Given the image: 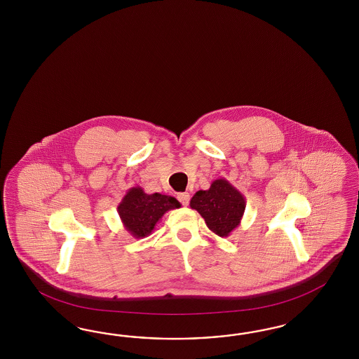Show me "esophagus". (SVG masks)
I'll return each mask as SVG.
<instances>
[{"label":"esophagus","mask_w":359,"mask_h":359,"mask_svg":"<svg viewBox=\"0 0 359 359\" xmlns=\"http://www.w3.org/2000/svg\"><path fill=\"white\" fill-rule=\"evenodd\" d=\"M177 198H179V201L184 205V207H187L188 204H189V198H191V195L188 194V192H182V194H179L177 195Z\"/></svg>","instance_id":"obj_1"}]
</instances>
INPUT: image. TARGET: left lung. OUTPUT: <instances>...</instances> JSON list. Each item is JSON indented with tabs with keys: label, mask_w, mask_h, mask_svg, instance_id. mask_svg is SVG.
I'll return each mask as SVG.
<instances>
[{
	"label": "left lung",
	"mask_w": 359,
	"mask_h": 359,
	"mask_svg": "<svg viewBox=\"0 0 359 359\" xmlns=\"http://www.w3.org/2000/svg\"><path fill=\"white\" fill-rule=\"evenodd\" d=\"M189 207L205 219L209 230L221 238H226L241 224L246 200L234 185L221 177L212 182L207 191H197Z\"/></svg>",
	"instance_id": "obj_1"
}]
</instances>
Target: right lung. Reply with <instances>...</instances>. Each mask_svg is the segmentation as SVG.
Returning <instances> with one entry per match:
<instances>
[{
    "mask_svg": "<svg viewBox=\"0 0 359 359\" xmlns=\"http://www.w3.org/2000/svg\"><path fill=\"white\" fill-rule=\"evenodd\" d=\"M180 207L182 204L172 196L149 195L141 187H133L121 200L117 212L123 228L134 238H144L151 234L165 212Z\"/></svg>",
    "mask_w": 359,
    "mask_h": 359,
    "instance_id": "1",
    "label": "right lung"
}]
</instances>
